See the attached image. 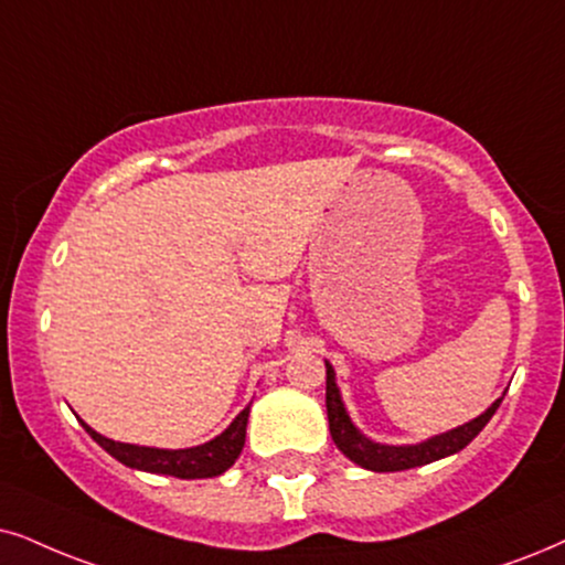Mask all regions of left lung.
I'll list each match as a JSON object with an SVG mask.
<instances>
[{
  "label": "left lung",
  "instance_id": "left-lung-1",
  "mask_svg": "<svg viewBox=\"0 0 565 565\" xmlns=\"http://www.w3.org/2000/svg\"><path fill=\"white\" fill-rule=\"evenodd\" d=\"M503 398H495L488 412H482L480 417H475L472 423L454 427V430L435 435L423 443H414V446H385V443L370 440L367 435L356 430L352 417L347 414V406L341 402L339 385H335V373L331 362H326V409H328V427H331V438L341 454L354 463H360L362 469L370 472H402V469L423 467V463L446 459V456L459 454L461 448H467L472 443L484 425L490 423V417L501 406Z\"/></svg>",
  "mask_w": 565,
  "mask_h": 565
}]
</instances>
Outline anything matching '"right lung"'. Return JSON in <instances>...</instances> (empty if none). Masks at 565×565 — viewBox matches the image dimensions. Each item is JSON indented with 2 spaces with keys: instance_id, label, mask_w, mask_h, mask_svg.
Returning <instances> with one entry per match:
<instances>
[{
  "instance_id": "add662e5",
  "label": "right lung",
  "mask_w": 565,
  "mask_h": 565,
  "mask_svg": "<svg viewBox=\"0 0 565 565\" xmlns=\"http://www.w3.org/2000/svg\"><path fill=\"white\" fill-rule=\"evenodd\" d=\"M247 417H249V406H245V409L234 417V423L226 427L224 433L216 435L213 440L195 448H177V451H169V448H148V446H132V443H119V440L104 438L102 433L93 430V427L85 425L83 419L81 425L106 454H111L114 459L122 461L125 467L140 469V472H151V475H171V477H180V480H203V477L224 475L226 469L237 461V456L242 454V446H245Z\"/></svg>"
}]
</instances>
